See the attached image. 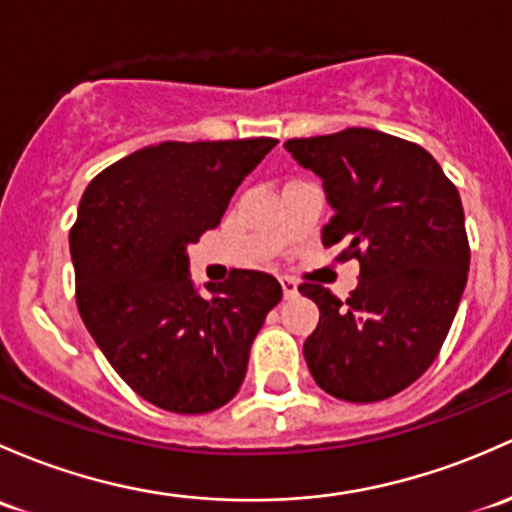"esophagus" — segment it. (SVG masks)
<instances>
[{
	"mask_svg": "<svg viewBox=\"0 0 512 512\" xmlns=\"http://www.w3.org/2000/svg\"><path fill=\"white\" fill-rule=\"evenodd\" d=\"M279 284H282L284 299H292V297H297V282H294L292 277H279Z\"/></svg>",
	"mask_w": 512,
	"mask_h": 512,
	"instance_id": "1",
	"label": "esophagus"
}]
</instances>
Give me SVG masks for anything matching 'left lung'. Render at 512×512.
I'll use <instances>...</instances> for the list:
<instances>
[{
  "instance_id": "1",
  "label": "left lung",
  "mask_w": 512,
  "mask_h": 512,
  "mask_svg": "<svg viewBox=\"0 0 512 512\" xmlns=\"http://www.w3.org/2000/svg\"><path fill=\"white\" fill-rule=\"evenodd\" d=\"M284 149L324 184L333 218L321 242L360 262L346 301L321 284L299 287L321 311L306 365L338 400L397 395L434 363L464 294L471 252L459 191L427 149L378 129L289 139Z\"/></svg>"
}]
</instances>
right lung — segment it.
Segmentation results:
<instances>
[{"instance_id":"add662e5","label":"right lung","mask_w":512,"mask_h":512,"mask_svg":"<svg viewBox=\"0 0 512 512\" xmlns=\"http://www.w3.org/2000/svg\"><path fill=\"white\" fill-rule=\"evenodd\" d=\"M277 139L161 142L90 181L71 230L80 319L125 383L166 412L203 414L240 390L252 341L282 299L267 272L198 292L188 245L223 218Z\"/></svg>"}]
</instances>
